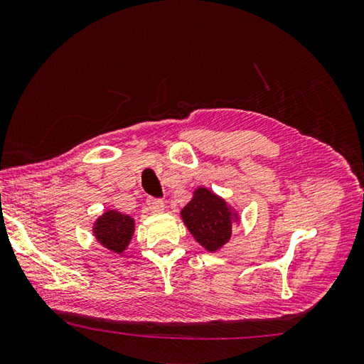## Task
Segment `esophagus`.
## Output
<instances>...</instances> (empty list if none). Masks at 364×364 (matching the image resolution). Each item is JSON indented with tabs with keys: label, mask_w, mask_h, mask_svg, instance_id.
Listing matches in <instances>:
<instances>
[{
	"label": "esophagus",
	"mask_w": 364,
	"mask_h": 364,
	"mask_svg": "<svg viewBox=\"0 0 364 364\" xmlns=\"http://www.w3.org/2000/svg\"><path fill=\"white\" fill-rule=\"evenodd\" d=\"M148 210L151 213H162L165 210V205L162 200H156V199H151L148 200Z\"/></svg>",
	"instance_id": "34e87169"
}]
</instances>
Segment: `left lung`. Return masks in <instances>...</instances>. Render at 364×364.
I'll use <instances>...</instances> for the list:
<instances>
[{"label":"left lung","instance_id":"8db88e82","mask_svg":"<svg viewBox=\"0 0 364 364\" xmlns=\"http://www.w3.org/2000/svg\"><path fill=\"white\" fill-rule=\"evenodd\" d=\"M180 216L191 235L208 253H216L229 243L234 226L240 224L239 211L224 197L205 186L194 189Z\"/></svg>","mask_w":364,"mask_h":364}]
</instances>
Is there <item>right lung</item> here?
<instances>
[{
  "mask_svg": "<svg viewBox=\"0 0 364 364\" xmlns=\"http://www.w3.org/2000/svg\"><path fill=\"white\" fill-rule=\"evenodd\" d=\"M135 232V218L107 208L92 224V234L103 248L122 255L129 248Z\"/></svg>",
  "mask_w": 364,
  "mask_h": 364,
  "instance_id": "right-lung-1",
  "label": "right lung"
}]
</instances>
